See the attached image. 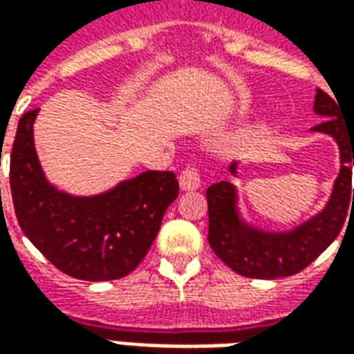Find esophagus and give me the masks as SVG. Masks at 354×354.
Listing matches in <instances>:
<instances>
[{
  "label": "esophagus",
  "instance_id": "esophagus-1",
  "mask_svg": "<svg viewBox=\"0 0 354 354\" xmlns=\"http://www.w3.org/2000/svg\"><path fill=\"white\" fill-rule=\"evenodd\" d=\"M180 187L184 189V192H195V189H199L201 185V172L199 169L195 167V165H185V169L180 172Z\"/></svg>",
  "mask_w": 354,
  "mask_h": 354
}]
</instances>
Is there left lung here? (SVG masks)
<instances>
[{
  "mask_svg": "<svg viewBox=\"0 0 354 354\" xmlns=\"http://www.w3.org/2000/svg\"><path fill=\"white\" fill-rule=\"evenodd\" d=\"M342 106L317 88L315 113L326 117L311 131L330 134L339 146L342 169L335 178L332 197L322 212L290 231L252 227L239 216L237 189L230 182H218L207 189L208 243L214 254L235 273L250 279H281L299 273L319 258L339 235L347 210L354 208V124L342 119ZM230 172L237 176V162Z\"/></svg>",
  "mask_w": 354,
  "mask_h": 354,
  "instance_id": "8db88e82",
  "label": "left lung"
}]
</instances>
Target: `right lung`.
Instances as JSON below:
<instances>
[{"instance_id":"1","label":"right lung","mask_w":354,"mask_h":354,"mask_svg":"<svg viewBox=\"0 0 354 354\" xmlns=\"http://www.w3.org/2000/svg\"><path fill=\"white\" fill-rule=\"evenodd\" d=\"M37 111L20 117L11 151L9 178L20 230L73 279L98 282L127 277L144 260L162 216L178 197L176 174L147 170L93 197L58 192L47 182L35 153Z\"/></svg>"}]
</instances>
